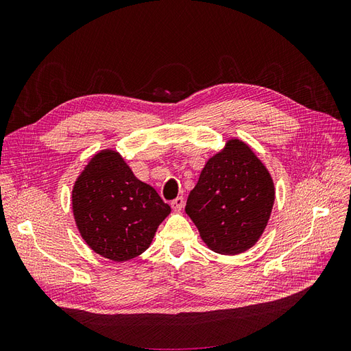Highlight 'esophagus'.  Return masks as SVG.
I'll use <instances>...</instances> for the list:
<instances>
[{"label": "esophagus", "mask_w": 351, "mask_h": 351, "mask_svg": "<svg viewBox=\"0 0 351 351\" xmlns=\"http://www.w3.org/2000/svg\"><path fill=\"white\" fill-rule=\"evenodd\" d=\"M183 206H184V199H183V197H177V199H174V200L171 202V208H173V210H176V212L182 210Z\"/></svg>", "instance_id": "obj_1"}]
</instances>
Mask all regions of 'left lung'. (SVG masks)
<instances>
[{"mask_svg": "<svg viewBox=\"0 0 351 351\" xmlns=\"http://www.w3.org/2000/svg\"><path fill=\"white\" fill-rule=\"evenodd\" d=\"M274 200L268 168L246 142L231 137L202 168L187 197L186 214L210 250L232 256L262 237Z\"/></svg>", "mask_w": 351, "mask_h": 351, "instance_id": "obj_1", "label": "left lung"}]
</instances>
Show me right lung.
Here are the masks:
<instances>
[{
  "mask_svg": "<svg viewBox=\"0 0 351 351\" xmlns=\"http://www.w3.org/2000/svg\"><path fill=\"white\" fill-rule=\"evenodd\" d=\"M71 210L82 239L95 253L125 262L151 246L171 208L133 174L119 152L102 149L74 182Z\"/></svg>",
  "mask_w": 351,
  "mask_h": 351,
  "instance_id": "1",
  "label": "right lung"
}]
</instances>
